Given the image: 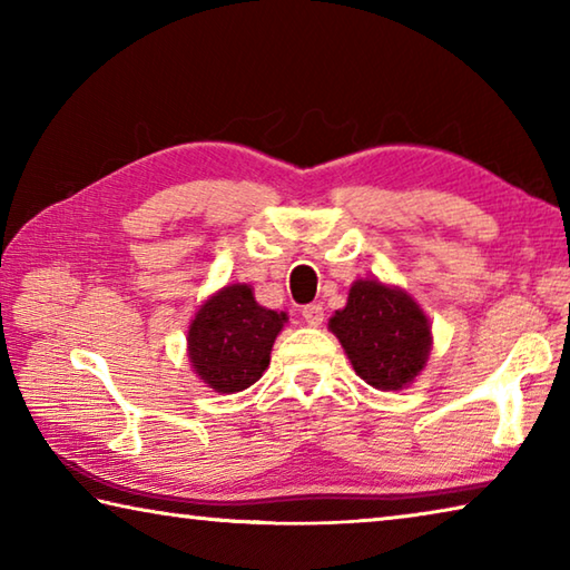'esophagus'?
I'll return each instance as SVG.
<instances>
[{
    "mask_svg": "<svg viewBox=\"0 0 570 570\" xmlns=\"http://www.w3.org/2000/svg\"><path fill=\"white\" fill-rule=\"evenodd\" d=\"M302 316L308 326H320L324 322V306L322 304H306L302 308Z\"/></svg>",
    "mask_w": 570,
    "mask_h": 570,
    "instance_id": "34e87169",
    "label": "esophagus"
}]
</instances>
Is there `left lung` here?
Masks as SVG:
<instances>
[{
	"label": "left lung",
	"mask_w": 570,
	"mask_h": 570,
	"mask_svg": "<svg viewBox=\"0 0 570 570\" xmlns=\"http://www.w3.org/2000/svg\"><path fill=\"white\" fill-rule=\"evenodd\" d=\"M330 330L340 336L354 372L377 390L404 387L428 362V316L407 294L380 282H356Z\"/></svg>",
	"instance_id": "1"
}]
</instances>
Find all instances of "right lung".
<instances>
[{"label": "right lung", "mask_w": 570, "mask_h": 570, "mask_svg": "<svg viewBox=\"0 0 570 570\" xmlns=\"http://www.w3.org/2000/svg\"><path fill=\"white\" fill-rule=\"evenodd\" d=\"M286 314L256 304L246 284L226 286L198 308L188 332L193 370L216 392H240L262 377Z\"/></svg>", "instance_id": "1"}]
</instances>
